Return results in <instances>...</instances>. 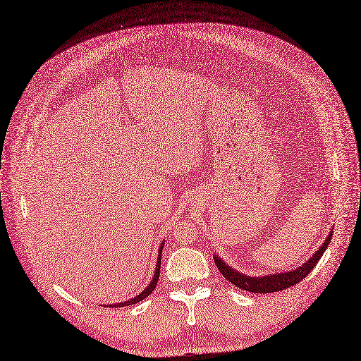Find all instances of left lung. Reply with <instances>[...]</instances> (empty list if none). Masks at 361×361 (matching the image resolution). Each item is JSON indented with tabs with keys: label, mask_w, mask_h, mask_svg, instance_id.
<instances>
[{
	"label": "left lung",
	"mask_w": 361,
	"mask_h": 361,
	"mask_svg": "<svg viewBox=\"0 0 361 361\" xmlns=\"http://www.w3.org/2000/svg\"><path fill=\"white\" fill-rule=\"evenodd\" d=\"M331 239H332V232L328 235V238L324 239L323 245L310 257V260L304 263L301 267H298L293 271L270 274V276H260V278L247 276V274H244V273H239V271L233 270L231 266H226L225 263H223V260L219 259V257H214V263H216L219 271L223 274V278H226V281H229L239 289H245V290H248V293H252V294L278 293V290L297 285L314 269L317 262L322 259L323 252L326 251V248H328Z\"/></svg>",
	"instance_id": "left-lung-1"
}]
</instances>
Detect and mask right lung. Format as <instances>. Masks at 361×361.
I'll return each mask as SVG.
<instances>
[{
	"label": "right lung",
	"mask_w": 361,
	"mask_h": 361,
	"mask_svg": "<svg viewBox=\"0 0 361 361\" xmlns=\"http://www.w3.org/2000/svg\"><path fill=\"white\" fill-rule=\"evenodd\" d=\"M163 245H164V243H163ZM163 245L160 247V252H159V259H157V266H156V273H154V276H152V281L149 282V285L142 290V293L140 294V295H136L135 298H132V300H129V301H126V302H118V304H110V305H107V307H125V305H130V304H136V302H140V301H142L144 298H147L152 290H154V288L157 286V282H159V278H160V264H161V250H163Z\"/></svg>",
	"instance_id": "add662e5"
}]
</instances>
